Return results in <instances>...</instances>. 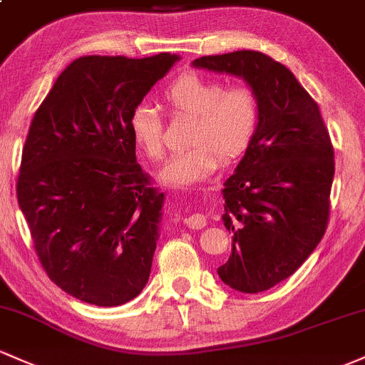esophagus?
<instances>
[{"label":"esophagus","instance_id":"esophagus-1","mask_svg":"<svg viewBox=\"0 0 365 365\" xmlns=\"http://www.w3.org/2000/svg\"><path fill=\"white\" fill-rule=\"evenodd\" d=\"M185 223L189 228H194V230H199V228L206 227V216L204 215H192L189 218H185Z\"/></svg>","mask_w":365,"mask_h":365}]
</instances>
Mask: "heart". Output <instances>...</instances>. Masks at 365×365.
<instances>
[{
    "label": "heart",
    "mask_w": 365,
    "mask_h": 365,
    "mask_svg": "<svg viewBox=\"0 0 365 365\" xmlns=\"http://www.w3.org/2000/svg\"><path fill=\"white\" fill-rule=\"evenodd\" d=\"M164 102L176 115L192 118V147L171 155L158 178L164 185L189 187L218 170L220 155L234 159L246 150L258 124L259 106L247 86L225 88L222 81L201 74H183L164 90ZM131 140L147 158L164 155L163 119L158 109L142 102L128 119Z\"/></svg>",
    "instance_id": "b5f03b06"
}]
</instances>
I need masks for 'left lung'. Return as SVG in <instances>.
Masks as SVG:
<instances>
[{
    "mask_svg": "<svg viewBox=\"0 0 365 365\" xmlns=\"http://www.w3.org/2000/svg\"><path fill=\"white\" fill-rule=\"evenodd\" d=\"M192 66L242 78L258 98V124L223 183L232 255L218 275L241 293H262L314 253L329 220L334 150L319 106L282 63L253 50L195 58Z\"/></svg>",
    "mask_w": 365,
    "mask_h": 365,
    "instance_id": "1",
    "label": "left lung"
}]
</instances>
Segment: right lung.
<instances>
[{"mask_svg":"<svg viewBox=\"0 0 365 365\" xmlns=\"http://www.w3.org/2000/svg\"><path fill=\"white\" fill-rule=\"evenodd\" d=\"M178 60L76 58L31 123L19 206L48 277L85 303L119 307L149 280L164 194L137 163L128 119Z\"/></svg>","mask_w":365,"mask_h":365,"instance_id":"add662e5","label":"right lung"}]
</instances>
